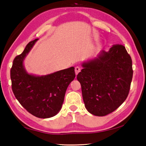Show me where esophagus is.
<instances>
[{"label":"esophagus","instance_id":"34e87169","mask_svg":"<svg viewBox=\"0 0 146 146\" xmlns=\"http://www.w3.org/2000/svg\"><path fill=\"white\" fill-rule=\"evenodd\" d=\"M75 71L76 75H78V73L80 71V68L79 67V66H76L75 69Z\"/></svg>","mask_w":146,"mask_h":146}]
</instances>
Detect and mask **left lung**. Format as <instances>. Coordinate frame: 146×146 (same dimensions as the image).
Masks as SVG:
<instances>
[{
    "mask_svg": "<svg viewBox=\"0 0 146 146\" xmlns=\"http://www.w3.org/2000/svg\"><path fill=\"white\" fill-rule=\"evenodd\" d=\"M82 66L76 78L86 110L98 117L114 111L127 97L133 77L131 58L125 47L113 44Z\"/></svg>",
    "mask_w": 146,
    "mask_h": 146,
    "instance_id": "8db88e82",
    "label": "left lung"
}]
</instances>
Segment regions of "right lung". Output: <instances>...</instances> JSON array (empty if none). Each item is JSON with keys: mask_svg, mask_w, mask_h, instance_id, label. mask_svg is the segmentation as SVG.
<instances>
[{"mask_svg": "<svg viewBox=\"0 0 146 146\" xmlns=\"http://www.w3.org/2000/svg\"><path fill=\"white\" fill-rule=\"evenodd\" d=\"M38 40L29 42L23 52L15 58L10 73L11 87L17 99L29 113L48 118L61 110L66 90L75 77V68L41 76L29 73L24 62Z\"/></svg>", "mask_w": 146, "mask_h": 146, "instance_id": "right-lung-1", "label": "right lung"}]
</instances>
